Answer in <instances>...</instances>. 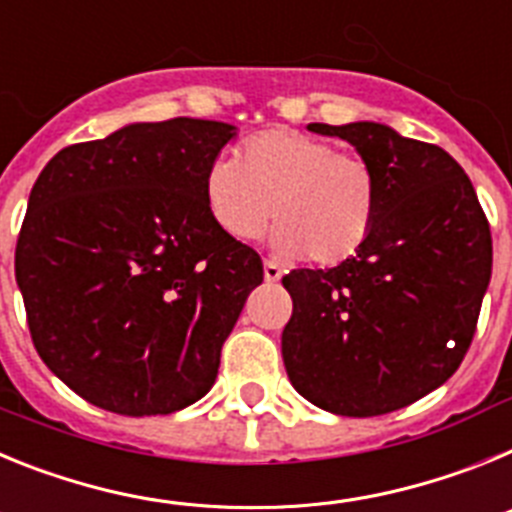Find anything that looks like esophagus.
Here are the masks:
<instances>
[{"label":"esophagus","instance_id":"1","mask_svg":"<svg viewBox=\"0 0 512 512\" xmlns=\"http://www.w3.org/2000/svg\"><path fill=\"white\" fill-rule=\"evenodd\" d=\"M264 279L269 284L279 282V279H282V269H279V266L274 264V261H264Z\"/></svg>","mask_w":512,"mask_h":512}]
</instances>
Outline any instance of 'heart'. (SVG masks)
<instances>
[{
	"label": "heart",
	"mask_w": 512,
	"mask_h": 512,
	"mask_svg": "<svg viewBox=\"0 0 512 512\" xmlns=\"http://www.w3.org/2000/svg\"><path fill=\"white\" fill-rule=\"evenodd\" d=\"M212 223L235 241H253L277 220L274 248L318 266L354 259L372 235L379 179L359 153L289 128L253 135L238 161L212 158L202 179Z\"/></svg>",
	"instance_id": "1"
}]
</instances>
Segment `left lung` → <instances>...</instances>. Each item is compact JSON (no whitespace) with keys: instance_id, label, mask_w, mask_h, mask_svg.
<instances>
[{"instance_id":"1","label":"left lung","mask_w":512,"mask_h":512,"mask_svg":"<svg viewBox=\"0 0 512 512\" xmlns=\"http://www.w3.org/2000/svg\"><path fill=\"white\" fill-rule=\"evenodd\" d=\"M307 130L346 140L374 166L379 207L354 259L282 279L284 369L320 410L392 413L438 390L467 354L490 287V225L443 148L369 120Z\"/></svg>"}]
</instances>
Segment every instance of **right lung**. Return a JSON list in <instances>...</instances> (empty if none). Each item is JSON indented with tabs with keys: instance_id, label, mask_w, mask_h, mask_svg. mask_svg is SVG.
<instances>
[{
	"instance_id": "obj_1",
	"label": "right lung",
	"mask_w": 512,
	"mask_h": 512,
	"mask_svg": "<svg viewBox=\"0 0 512 512\" xmlns=\"http://www.w3.org/2000/svg\"><path fill=\"white\" fill-rule=\"evenodd\" d=\"M235 125L130 122L63 148L35 182L15 251L45 366L117 415H169L210 392L259 253L212 223L202 179Z\"/></svg>"
}]
</instances>
